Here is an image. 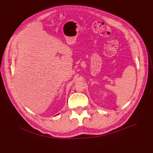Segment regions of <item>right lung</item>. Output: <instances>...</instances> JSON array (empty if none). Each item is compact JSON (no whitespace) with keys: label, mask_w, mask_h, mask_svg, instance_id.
Here are the masks:
<instances>
[{"label":"right lung","mask_w":153,"mask_h":153,"mask_svg":"<svg viewBox=\"0 0 153 153\" xmlns=\"http://www.w3.org/2000/svg\"><path fill=\"white\" fill-rule=\"evenodd\" d=\"M57 115H58V114H57Z\"/></svg>","instance_id":"1"}]
</instances>
